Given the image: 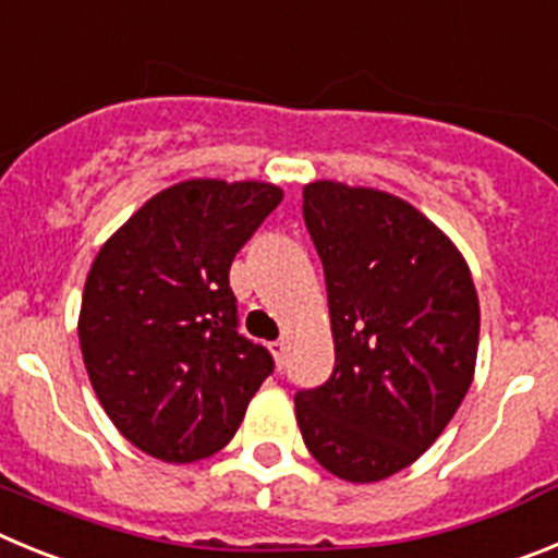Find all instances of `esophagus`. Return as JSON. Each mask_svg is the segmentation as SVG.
<instances>
[{
	"mask_svg": "<svg viewBox=\"0 0 558 558\" xmlns=\"http://www.w3.org/2000/svg\"><path fill=\"white\" fill-rule=\"evenodd\" d=\"M286 341L283 339H278V341H272V344H269V353H272V359H275V364L278 366H283V361H286Z\"/></svg>",
	"mask_w": 558,
	"mask_h": 558,
	"instance_id": "obj_1",
	"label": "esophagus"
}]
</instances>
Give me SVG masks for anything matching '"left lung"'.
I'll use <instances>...</instances> for the list:
<instances>
[{
	"label": "left lung",
	"instance_id": "1",
	"mask_svg": "<svg viewBox=\"0 0 558 558\" xmlns=\"http://www.w3.org/2000/svg\"><path fill=\"white\" fill-rule=\"evenodd\" d=\"M328 283L333 375L298 391L305 448L336 478L375 484L414 464L473 384L481 308L450 235L403 197L303 185Z\"/></svg>",
	"mask_w": 558,
	"mask_h": 558
}]
</instances>
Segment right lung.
I'll return each instance as SVG.
<instances>
[{
    "label": "right lung",
    "mask_w": 558,
    "mask_h": 558,
    "mask_svg": "<svg viewBox=\"0 0 558 558\" xmlns=\"http://www.w3.org/2000/svg\"><path fill=\"white\" fill-rule=\"evenodd\" d=\"M283 199L264 180L192 178L99 247L80 303L85 373L119 434L169 464L233 439L272 355L235 333L230 264Z\"/></svg>",
    "instance_id": "1"
}]
</instances>
